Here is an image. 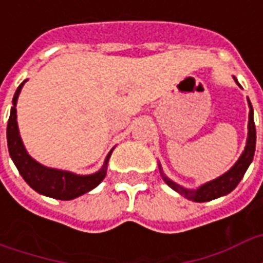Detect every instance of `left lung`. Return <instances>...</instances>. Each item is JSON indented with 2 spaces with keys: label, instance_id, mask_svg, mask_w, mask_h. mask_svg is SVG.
Wrapping results in <instances>:
<instances>
[{
  "label": "left lung",
  "instance_id": "left-lung-1",
  "mask_svg": "<svg viewBox=\"0 0 263 263\" xmlns=\"http://www.w3.org/2000/svg\"><path fill=\"white\" fill-rule=\"evenodd\" d=\"M234 80L237 81V79L234 77ZM237 84L239 86V83L237 81ZM249 104V121H248V139H247V146L243 149L242 155L239 156V159L235 162V165L232 166L231 169L226 172L224 175H221L220 177H217L214 180H211L209 183H204L203 186H200L196 190H189L182 186H179L175 182H172L171 179L163 175V172L160 169L162 177L163 180L167 183V186H171L173 190H176L177 193H180L189 200H193L197 203H204V201H210V200H214L221 196H226V194L231 193L234 189L237 187L238 183L241 182V179L245 175V172L251 165V162L254 159L255 154V143H256V129H255V122H254V109H252V104L248 100Z\"/></svg>",
  "mask_w": 263,
  "mask_h": 263
}]
</instances>
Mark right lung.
Returning <instances> with one entry per match:
<instances>
[{
    "mask_svg": "<svg viewBox=\"0 0 263 263\" xmlns=\"http://www.w3.org/2000/svg\"><path fill=\"white\" fill-rule=\"evenodd\" d=\"M25 81H22L15 91L8 126H7V142H8L9 156L14 160L21 176L24 177V180L35 192L43 194V196H48V197L58 198V200H73L81 194L90 192L94 187H97L107 175V163H108L112 149L107 155L105 162L100 171L92 175H84V176L74 175L71 172L46 167V166L37 163L36 160L32 159L28 155L20 137V129H18V122H16V101H18L20 92L25 84Z\"/></svg>",
    "mask_w": 263,
    "mask_h": 263,
    "instance_id": "right-lung-1",
    "label": "right lung"
}]
</instances>
